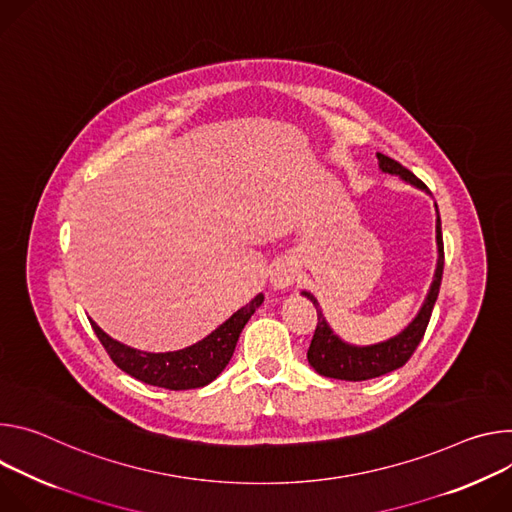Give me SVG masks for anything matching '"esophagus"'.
I'll return each mask as SVG.
<instances>
[{
  "label": "esophagus",
  "instance_id": "obj_1",
  "mask_svg": "<svg viewBox=\"0 0 512 512\" xmlns=\"http://www.w3.org/2000/svg\"><path fill=\"white\" fill-rule=\"evenodd\" d=\"M297 280V270L293 264L289 262H278L274 264L272 272H270V285L278 291H285L289 287H293V282Z\"/></svg>",
  "mask_w": 512,
  "mask_h": 512
}]
</instances>
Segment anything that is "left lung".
I'll return each instance as SVG.
<instances>
[{
    "label": "left lung",
    "mask_w": 512,
    "mask_h": 512,
    "mask_svg": "<svg viewBox=\"0 0 512 512\" xmlns=\"http://www.w3.org/2000/svg\"><path fill=\"white\" fill-rule=\"evenodd\" d=\"M376 156H378L380 168L384 170V173L399 175L407 183L429 191L427 185L421 179H417L411 170L405 168L401 162H396L384 154H376ZM437 246H439V262H437L435 280H433L431 291L427 295V301L423 303L415 321L403 333L388 339V342L368 346V348H354V346L344 344L342 339L331 333V329L319 309L317 299L311 293H303L307 299L313 301V305L317 309V327H315V333L311 339V346L307 350V360L315 368V372H319L321 376H327V378L358 382V380H370V378L388 374L409 362V358L415 354L417 346L421 344V339L425 335V329L429 325V319H431L437 295H439V287H441L445 252H443V236H441V219L439 217H437Z\"/></svg>",
    "instance_id": "1"
}]
</instances>
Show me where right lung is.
<instances>
[{"label": "right lung", "mask_w": 512, "mask_h": 512, "mask_svg": "<svg viewBox=\"0 0 512 512\" xmlns=\"http://www.w3.org/2000/svg\"><path fill=\"white\" fill-rule=\"evenodd\" d=\"M262 301H264V295L254 297L252 303L236 311L230 319L221 323L205 339H201L199 344L179 352H166V354L138 352L105 335L97 327V323L91 321V327L99 337V342L105 348L107 356L126 374L152 386H160L168 390H187V388L205 386L221 374V370L234 356L238 337L244 325L254 315V311L262 305Z\"/></svg>", "instance_id": "1"}]
</instances>
